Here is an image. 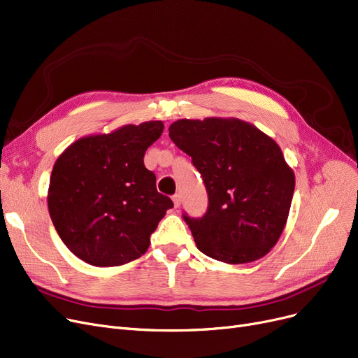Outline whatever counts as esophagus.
<instances>
[{
	"label": "esophagus",
	"instance_id": "34e87169",
	"mask_svg": "<svg viewBox=\"0 0 358 358\" xmlns=\"http://www.w3.org/2000/svg\"><path fill=\"white\" fill-rule=\"evenodd\" d=\"M173 200H174V206L176 208H180L181 206V196L177 193L173 196Z\"/></svg>",
	"mask_w": 358,
	"mask_h": 358
}]
</instances>
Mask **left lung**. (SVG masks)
<instances>
[{
  "mask_svg": "<svg viewBox=\"0 0 358 358\" xmlns=\"http://www.w3.org/2000/svg\"><path fill=\"white\" fill-rule=\"evenodd\" d=\"M169 137L203 178L208 210L182 213L201 253L231 265L265 256L281 237L295 187L269 136L236 118L178 120Z\"/></svg>",
  "mask_w": 358,
  "mask_h": 358,
  "instance_id": "left-lung-1",
  "label": "left lung"
}]
</instances>
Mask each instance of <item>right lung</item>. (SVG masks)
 <instances>
[{"mask_svg": "<svg viewBox=\"0 0 358 358\" xmlns=\"http://www.w3.org/2000/svg\"><path fill=\"white\" fill-rule=\"evenodd\" d=\"M162 121L83 137L57 159L48 209L69 250L93 266H120L146 253L152 232L174 206L145 166Z\"/></svg>", "mask_w": 358, "mask_h": 358, "instance_id": "right-lung-1", "label": "right lung"}]
</instances>
